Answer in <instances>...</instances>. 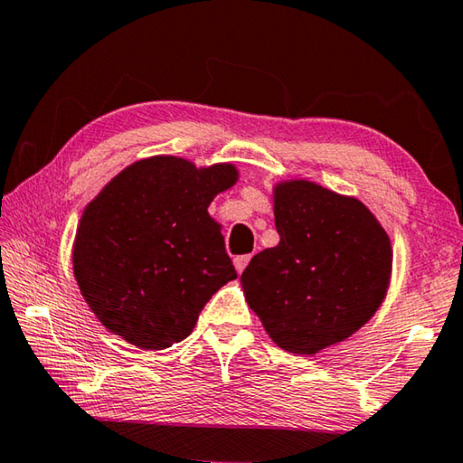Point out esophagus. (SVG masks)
Segmentation results:
<instances>
[{
  "label": "esophagus",
  "instance_id": "obj_1",
  "mask_svg": "<svg viewBox=\"0 0 463 463\" xmlns=\"http://www.w3.org/2000/svg\"><path fill=\"white\" fill-rule=\"evenodd\" d=\"M249 261H250V255H239V257H234V269H237V273L245 271Z\"/></svg>",
  "mask_w": 463,
  "mask_h": 463
}]
</instances>
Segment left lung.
Wrapping results in <instances>:
<instances>
[{
  "instance_id": "1",
  "label": "left lung",
  "mask_w": 463,
  "mask_h": 463,
  "mask_svg": "<svg viewBox=\"0 0 463 463\" xmlns=\"http://www.w3.org/2000/svg\"><path fill=\"white\" fill-rule=\"evenodd\" d=\"M279 242L257 253L241 284L278 347L315 355L359 331L386 296L392 247L357 198L289 179L273 187Z\"/></svg>"
}]
</instances>
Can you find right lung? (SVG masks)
<instances>
[{
	"label": "right lung",
	"instance_id": "1",
	"mask_svg": "<svg viewBox=\"0 0 463 463\" xmlns=\"http://www.w3.org/2000/svg\"><path fill=\"white\" fill-rule=\"evenodd\" d=\"M239 179L231 163L195 167L159 155L120 171L83 210L73 242L81 296L108 331L165 349L237 278L210 202Z\"/></svg>",
	"mask_w": 463,
	"mask_h": 463
}]
</instances>
